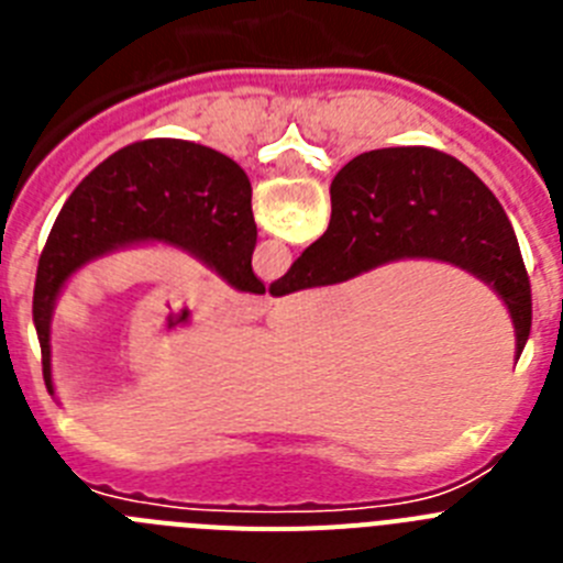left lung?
Returning a JSON list of instances; mask_svg holds the SVG:
<instances>
[{"instance_id":"1","label":"left lung","mask_w":563,"mask_h":563,"mask_svg":"<svg viewBox=\"0 0 563 563\" xmlns=\"http://www.w3.org/2000/svg\"><path fill=\"white\" fill-rule=\"evenodd\" d=\"M132 245H172L233 290L265 292L251 267L256 222L247 174L213 148L174 137L132 143L69 194L38 256L33 324L49 395V324L64 285L84 265Z\"/></svg>"}]
</instances>
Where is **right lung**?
Returning <instances> with one entry per match:
<instances>
[{
    "mask_svg": "<svg viewBox=\"0 0 563 563\" xmlns=\"http://www.w3.org/2000/svg\"><path fill=\"white\" fill-rule=\"evenodd\" d=\"M330 197V228L271 296L341 285L400 258L449 262L505 301L521 355L533 321L530 278L505 208L471 168L429 146L375 148L335 174Z\"/></svg>",
    "mask_w": 563,
    "mask_h": 563,
    "instance_id": "1",
    "label": "right lung"
}]
</instances>
